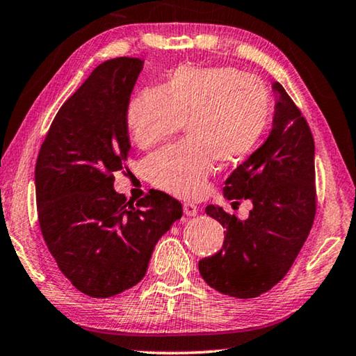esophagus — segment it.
<instances>
[{
	"label": "esophagus",
	"instance_id": "esophagus-1",
	"mask_svg": "<svg viewBox=\"0 0 356 356\" xmlns=\"http://www.w3.org/2000/svg\"><path fill=\"white\" fill-rule=\"evenodd\" d=\"M184 212H185V216H196L198 214V208H196V204L184 203Z\"/></svg>",
	"mask_w": 356,
	"mask_h": 356
}]
</instances>
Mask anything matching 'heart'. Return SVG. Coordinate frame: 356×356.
<instances>
[{"mask_svg": "<svg viewBox=\"0 0 356 356\" xmlns=\"http://www.w3.org/2000/svg\"><path fill=\"white\" fill-rule=\"evenodd\" d=\"M272 97L261 79L232 67L182 65L163 88L129 102L126 123L139 148H152L185 126L187 140L145 161L152 185L184 200L206 192L214 161L235 164L251 155L267 131Z\"/></svg>", "mask_w": 356, "mask_h": 356, "instance_id": "heart-1", "label": "heart"}]
</instances>
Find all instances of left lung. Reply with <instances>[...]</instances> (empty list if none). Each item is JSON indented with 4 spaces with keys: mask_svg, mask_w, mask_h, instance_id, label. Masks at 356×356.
<instances>
[{
    "mask_svg": "<svg viewBox=\"0 0 356 356\" xmlns=\"http://www.w3.org/2000/svg\"><path fill=\"white\" fill-rule=\"evenodd\" d=\"M273 89L280 99L268 139L225 180L227 198L251 200L249 217L206 208L225 238L220 251L198 262L200 273L212 289L236 299L259 297L286 277L316 214L314 136L284 88L275 83Z\"/></svg>",
    "mask_w": 356,
    "mask_h": 356,
    "instance_id": "8db88e82",
    "label": "left lung"
}]
</instances>
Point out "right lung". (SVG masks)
<instances>
[{
  "mask_svg": "<svg viewBox=\"0 0 356 356\" xmlns=\"http://www.w3.org/2000/svg\"><path fill=\"white\" fill-rule=\"evenodd\" d=\"M144 60L95 67L57 111L35 168L38 220L57 267L83 294L107 299L139 283L182 204L150 190L134 204L113 190L127 168L126 113Z\"/></svg>",
  "mask_w": 356,
  "mask_h": 356,
  "instance_id": "obj_1",
  "label": "right lung"
}]
</instances>
